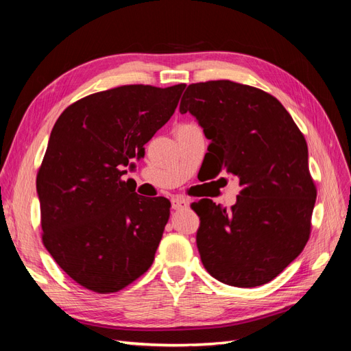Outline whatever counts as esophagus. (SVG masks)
Here are the masks:
<instances>
[{
    "mask_svg": "<svg viewBox=\"0 0 351 351\" xmlns=\"http://www.w3.org/2000/svg\"><path fill=\"white\" fill-rule=\"evenodd\" d=\"M171 204H173V209H182L184 206L189 205V199L183 197V196H176L171 199Z\"/></svg>",
    "mask_w": 351,
    "mask_h": 351,
    "instance_id": "esophagus-1",
    "label": "esophagus"
}]
</instances>
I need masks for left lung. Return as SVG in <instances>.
<instances>
[{"label": "left lung", "mask_w": 351, "mask_h": 351, "mask_svg": "<svg viewBox=\"0 0 351 351\" xmlns=\"http://www.w3.org/2000/svg\"><path fill=\"white\" fill-rule=\"evenodd\" d=\"M180 112H190L210 141L215 176L240 184L236 205L193 204L197 249L218 281L250 289L272 281L304 249L316 186L304 136L271 93L231 80L189 84Z\"/></svg>", "instance_id": "obj_1"}]
</instances>
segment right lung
Returning <instances> with one entry per match:
<instances>
[{"instance_id": "1", "label": "right lung", "mask_w": 351, "mask_h": 351, "mask_svg": "<svg viewBox=\"0 0 351 351\" xmlns=\"http://www.w3.org/2000/svg\"><path fill=\"white\" fill-rule=\"evenodd\" d=\"M184 88L124 84L73 102L56 121L36 176L42 243L83 289L117 293L151 268L171 204L137 195L124 168L143 158Z\"/></svg>"}]
</instances>
